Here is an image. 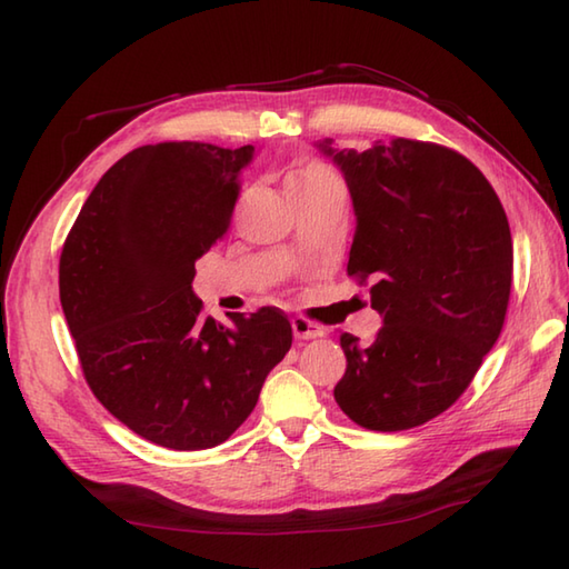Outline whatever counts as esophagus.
Wrapping results in <instances>:
<instances>
[{
    "mask_svg": "<svg viewBox=\"0 0 569 569\" xmlns=\"http://www.w3.org/2000/svg\"><path fill=\"white\" fill-rule=\"evenodd\" d=\"M292 331H295V339H299V341L319 339V336H323V329L319 327V323L309 321L305 317H295L292 319Z\"/></svg>",
    "mask_w": 569,
    "mask_h": 569,
    "instance_id": "obj_1",
    "label": "esophagus"
}]
</instances>
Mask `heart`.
Returning a JSON list of instances; mask_svg holds the SVG:
<instances>
[{
    "label": "heart",
    "mask_w": 569,
    "mask_h": 569,
    "mask_svg": "<svg viewBox=\"0 0 569 569\" xmlns=\"http://www.w3.org/2000/svg\"><path fill=\"white\" fill-rule=\"evenodd\" d=\"M331 181H339L333 169L329 164H323V161H319V159H309V161H301L297 169L287 173L284 189L289 196L297 191H311V189L323 187V183H331Z\"/></svg>",
    "instance_id": "b5f03b06"
}]
</instances>
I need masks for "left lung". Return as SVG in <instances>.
I'll use <instances>...</instances> for the list:
<instances>
[{
    "label": "left lung",
    "mask_w": 569,
    "mask_h": 569,
    "mask_svg": "<svg viewBox=\"0 0 569 569\" xmlns=\"http://www.w3.org/2000/svg\"><path fill=\"white\" fill-rule=\"evenodd\" d=\"M351 191L349 274L370 287L382 327L341 333L333 398L356 425L400 432L457 402L503 329L513 240L483 173L455 149L396 137L363 152L317 142Z\"/></svg>",
    "instance_id": "8db88e82"
}]
</instances>
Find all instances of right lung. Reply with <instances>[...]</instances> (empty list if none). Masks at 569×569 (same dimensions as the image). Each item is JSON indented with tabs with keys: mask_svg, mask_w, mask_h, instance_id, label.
Instances as JSON below:
<instances>
[{
	"mask_svg": "<svg viewBox=\"0 0 569 569\" xmlns=\"http://www.w3.org/2000/svg\"><path fill=\"white\" fill-rule=\"evenodd\" d=\"M254 147H137L102 173L58 264V289L88 386L159 447L196 451L233 435L292 346L280 309L201 315L196 260L230 226Z\"/></svg>",
	"mask_w": 569,
	"mask_h": 569,
	"instance_id": "right-lung-1",
	"label": "right lung"
}]
</instances>
